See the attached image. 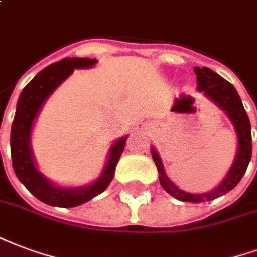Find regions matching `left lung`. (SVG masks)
<instances>
[{"instance_id":"8db88e82","label":"left lung","mask_w":257,"mask_h":257,"mask_svg":"<svg viewBox=\"0 0 257 257\" xmlns=\"http://www.w3.org/2000/svg\"><path fill=\"white\" fill-rule=\"evenodd\" d=\"M193 72L196 75L197 90L206 95L208 99L212 100L220 110H223L227 118L230 119V122L234 126L235 136H237V151H235L234 161L231 163L229 172L225 178L219 182V185L214 189L204 192V193H191V192L182 191L181 188L177 187L167 177L162 158L154 146H151V155L159 173V182L169 195L176 197L177 200L203 203V201H211L216 197L223 196L241 181L252 157V134H250V122L248 114L245 111L240 95L234 87L230 84L229 81L225 80L222 76L206 66L203 68L195 66Z\"/></svg>"}]
</instances>
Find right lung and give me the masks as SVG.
<instances>
[{
  "mask_svg": "<svg viewBox=\"0 0 257 257\" xmlns=\"http://www.w3.org/2000/svg\"><path fill=\"white\" fill-rule=\"evenodd\" d=\"M98 62L91 58H64L42 69L19 96L16 114L11 129V154L13 170L24 187L38 200L53 207H77L100 195L109 187L115 166L123 151L126 136L117 139L109 148L107 161L99 177L84 187H60L38 169L31 147L34 123L50 95L69 77L75 69H90Z\"/></svg>",
  "mask_w": 257,
  "mask_h": 257,
  "instance_id": "right-lung-1",
  "label": "right lung"
}]
</instances>
